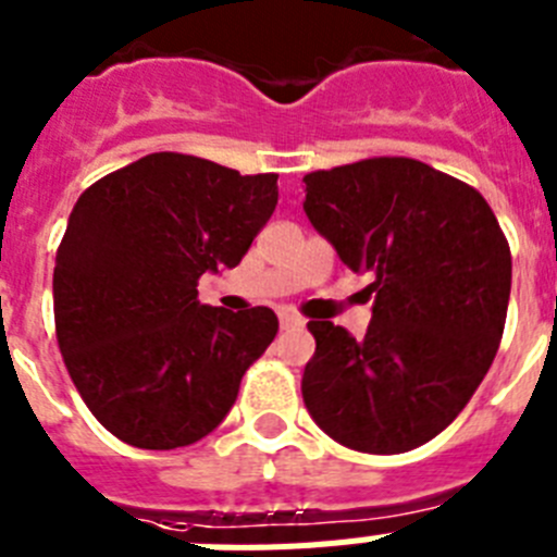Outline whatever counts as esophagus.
<instances>
[{"label": "esophagus", "instance_id": "esophagus-1", "mask_svg": "<svg viewBox=\"0 0 557 557\" xmlns=\"http://www.w3.org/2000/svg\"><path fill=\"white\" fill-rule=\"evenodd\" d=\"M278 321H282V329H298V326H304V318H301V314L289 312V309H282V312H278Z\"/></svg>", "mask_w": 557, "mask_h": 557}]
</instances>
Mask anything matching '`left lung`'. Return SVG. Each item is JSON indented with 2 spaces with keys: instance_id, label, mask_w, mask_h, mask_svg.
<instances>
[{
  "instance_id": "8db88e82",
  "label": "left lung",
  "mask_w": 557,
  "mask_h": 557,
  "mask_svg": "<svg viewBox=\"0 0 557 557\" xmlns=\"http://www.w3.org/2000/svg\"><path fill=\"white\" fill-rule=\"evenodd\" d=\"M304 184L314 231L354 273L373 275L366 337L309 321L304 405L348 449H416L455 421L494 362L508 239L480 191L416 159H366Z\"/></svg>"
}]
</instances>
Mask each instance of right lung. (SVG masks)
Here are the masks:
<instances>
[{"instance_id": "right-lung-1", "label": "right lung", "mask_w": 557, "mask_h": 557, "mask_svg": "<svg viewBox=\"0 0 557 557\" xmlns=\"http://www.w3.org/2000/svg\"><path fill=\"white\" fill-rule=\"evenodd\" d=\"M275 181L150 152L77 198L52 275L58 346L125 444L164 451L218 430L273 343V309L200 304L198 278L243 262L278 203Z\"/></svg>"}]
</instances>
